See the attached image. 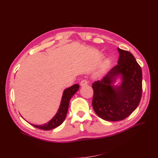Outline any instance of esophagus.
<instances>
[{
    "label": "esophagus",
    "instance_id": "esophagus-1",
    "mask_svg": "<svg viewBox=\"0 0 158 158\" xmlns=\"http://www.w3.org/2000/svg\"><path fill=\"white\" fill-rule=\"evenodd\" d=\"M87 84H88V81H87L86 79H83V80H81V82H80V85H81V86H85Z\"/></svg>",
    "mask_w": 158,
    "mask_h": 158
}]
</instances>
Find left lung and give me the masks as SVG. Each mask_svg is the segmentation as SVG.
<instances>
[{
  "label": "left lung",
  "instance_id": "1",
  "mask_svg": "<svg viewBox=\"0 0 158 158\" xmlns=\"http://www.w3.org/2000/svg\"><path fill=\"white\" fill-rule=\"evenodd\" d=\"M118 52V64L92 84L93 109L100 118L110 122L128 117L139 106L143 90L141 67L130 52L119 48ZM119 75H122V84L113 88L111 83Z\"/></svg>",
  "mask_w": 158,
  "mask_h": 158
}]
</instances>
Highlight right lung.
<instances>
[{
	"label": "right lung",
	"instance_id": "add662e5",
	"mask_svg": "<svg viewBox=\"0 0 158 158\" xmlns=\"http://www.w3.org/2000/svg\"><path fill=\"white\" fill-rule=\"evenodd\" d=\"M79 88V85L78 84H75L73 86L70 87V88L66 89L64 91L61 103H60V106L58 112H57L56 115L48 123L41 126L34 125V124H31V125L35 127H37L39 129L43 130H52L53 128H56V127L59 126L60 125H61L66 117L70 100L72 98V96L78 91Z\"/></svg>",
	"mask_w": 158,
	"mask_h": 158
}]
</instances>
